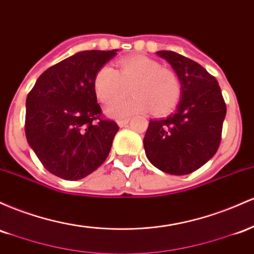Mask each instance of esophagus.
<instances>
[{"label": "esophagus", "mask_w": 254, "mask_h": 254, "mask_svg": "<svg viewBox=\"0 0 254 254\" xmlns=\"http://www.w3.org/2000/svg\"><path fill=\"white\" fill-rule=\"evenodd\" d=\"M128 122H129V119H125V120H119L118 121V125L120 127H126L128 125Z\"/></svg>", "instance_id": "esophagus-1"}]
</instances>
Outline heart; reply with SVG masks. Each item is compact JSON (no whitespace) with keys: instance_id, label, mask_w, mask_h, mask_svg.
Wrapping results in <instances>:
<instances>
[{"instance_id":"1","label":"heart","mask_w":254,"mask_h":254,"mask_svg":"<svg viewBox=\"0 0 254 254\" xmlns=\"http://www.w3.org/2000/svg\"><path fill=\"white\" fill-rule=\"evenodd\" d=\"M93 89L104 104L124 98L130 89L134 96L107 109L108 115L118 119L149 110L155 115H165L178 105L181 97L176 73L142 55L121 60L118 70L110 65L102 67L93 79Z\"/></svg>"}]
</instances>
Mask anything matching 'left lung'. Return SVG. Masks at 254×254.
Instances as JSON below:
<instances>
[{"instance_id":"obj_1","label":"left lung","mask_w":254,"mask_h":254,"mask_svg":"<svg viewBox=\"0 0 254 254\" xmlns=\"http://www.w3.org/2000/svg\"><path fill=\"white\" fill-rule=\"evenodd\" d=\"M156 54L178 75L181 99L172 115L150 120L145 153L162 172L187 175L217 152L227 107L217 80L204 67L174 51Z\"/></svg>"}]
</instances>
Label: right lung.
Wrapping results in <instances>:
<instances>
[{
	"label": "right lung",
	"mask_w": 254,
	"mask_h": 254,
	"mask_svg": "<svg viewBox=\"0 0 254 254\" xmlns=\"http://www.w3.org/2000/svg\"><path fill=\"white\" fill-rule=\"evenodd\" d=\"M116 53L74 54L48 68L27 95V142L45 169L59 178L80 180L109 155L119 126L101 118L93 79Z\"/></svg>",
	"instance_id": "obj_1"
}]
</instances>
